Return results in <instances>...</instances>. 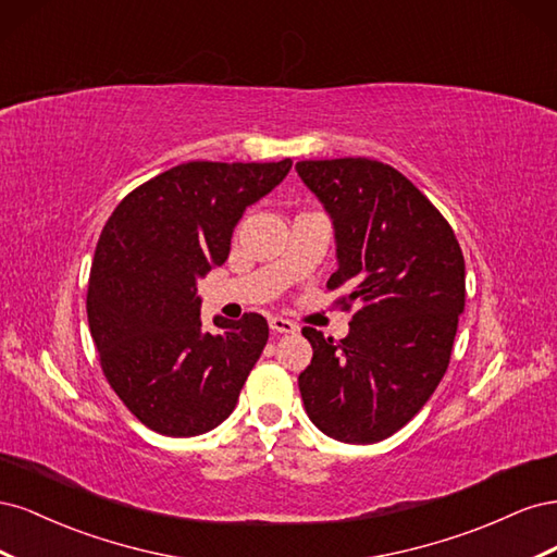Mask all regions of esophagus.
Masks as SVG:
<instances>
[{
	"instance_id": "34e87169",
	"label": "esophagus",
	"mask_w": 557,
	"mask_h": 557,
	"mask_svg": "<svg viewBox=\"0 0 557 557\" xmlns=\"http://www.w3.org/2000/svg\"><path fill=\"white\" fill-rule=\"evenodd\" d=\"M269 327H272V332H276V334H295L299 330L293 323V320H285V318H278V315L269 318Z\"/></svg>"
}]
</instances>
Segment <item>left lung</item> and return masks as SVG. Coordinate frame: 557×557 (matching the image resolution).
Wrapping results in <instances>:
<instances>
[{
    "label": "left lung",
    "instance_id": "left-lung-1",
    "mask_svg": "<svg viewBox=\"0 0 557 557\" xmlns=\"http://www.w3.org/2000/svg\"><path fill=\"white\" fill-rule=\"evenodd\" d=\"M297 174L332 218L344 339L305 327L313 358L299 374L311 423L344 444H376L423 409L444 379L465 309V258L446 218L391 164L301 160Z\"/></svg>",
    "mask_w": 557,
    "mask_h": 557
}]
</instances>
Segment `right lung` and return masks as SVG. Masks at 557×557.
<instances>
[{"mask_svg": "<svg viewBox=\"0 0 557 557\" xmlns=\"http://www.w3.org/2000/svg\"><path fill=\"white\" fill-rule=\"evenodd\" d=\"M281 162H185L132 190L97 242L88 325L104 376L146 428L195 436L237 407L269 325L260 313L201 327L197 281L230 256L244 211L288 176Z\"/></svg>", "mask_w": 557, "mask_h": 557, "instance_id": "1", "label": "right lung"}]
</instances>
